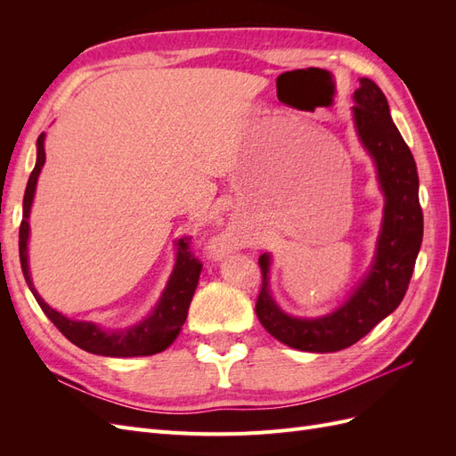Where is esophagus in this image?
<instances>
[{"mask_svg": "<svg viewBox=\"0 0 456 456\" xmlns=\"http://www.w3.org/2000/svg\"><path fill=\"white\" fill-rule=\"evenodd\" d=\"M233 247H236V236H233V233H224V236H220L215 243V249L218 253H228Z\"/></svg>", "mask_w": 456, "mask_h": 456, "instance_id": "34e87169", "label": "esophagus"}]
</instances>
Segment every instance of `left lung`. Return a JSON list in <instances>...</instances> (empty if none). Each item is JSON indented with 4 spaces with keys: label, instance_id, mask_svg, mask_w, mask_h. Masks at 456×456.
Listing matches in <instances>:
<instances>
[{
    "label": "left lung",
    "instance_id": "1",
    "mask_svg": "<svg viewBox=\"0 0 456 456\" xmlns=\"http://www.w3.org/2000/svg\"><path fill=\"white\" fill-rule=\"evenodd\" d=\"M354 127L377 169L384 196L382 224L375 256L362 281L338 308L320 317L285 314L272 297V255H260L262 287L256 315L268 333L302 352H338L363 338L403 300L422 243L419 173L403 136L390 116L384 93L369 77L360 79L352 106Z\"/></svg>",
    "mask_w": 456,
    "mask_h": 456
}]
</instances>
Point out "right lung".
<instances>
[{
    "instance_id": "obj_1",
    "label": "right lung",
    "mask_w": 456,
    "mask_h": 456,
    "mask_svg": "<svg viewBox=\"0 0 456 456\" xmlns=\"http://www.w3.org/2000/svg\"><path fill=\"white\" fill-rule=\"evenodd\" d=\"M37 158L34 171L28 178L22 201V223L19 230V255L24 280L28 283L32 295L36 297L37 305L45 315L54 323L61 333L76 344L77 348L89 354L106 355V357H139V355H154L169 348L175 338L181 333V329L186 322L188 308L191 297L196 293V287L201 273V262L194 258L188 251V238L176 240V258L173 272L165 285L159 300L156 302L142 322L129 325L126 329H102L93 322H81L66 317L64 314L53 310L47 302L39 297L30 278L28 266V240H30V209L36 196L37 178L41 167L45 163V133L39 134L36 142Z\"/></svg>"
}]
</instances>
